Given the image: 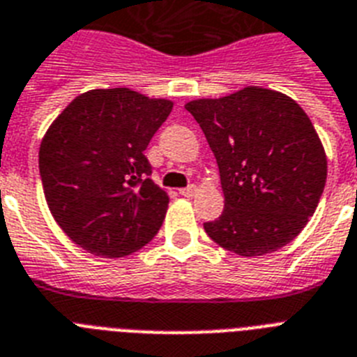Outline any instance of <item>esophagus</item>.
<instances>
[{"label": "esophagus", "mask_w": 357, "mask_h": 357, "mask_svg": "<svg viewBox=\"0 0 357 357\" xmlns=\"http://www.w3.org/2000/svg\"><path fill=\"white\" fill-rule=\"evenodd\" d=\"M196 192H198V187H196V185H188L187 188H181V190H179V194L185 196V198H192V196H196Z\"/></svg>", "instance_id": "esophagus-1"}]
</instances>
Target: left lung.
<instances>
[{"mask_svg": "<svg viewBox=\"0 0 357 357\" xmlns=\"http://www.w3.org/2000/svg\"><path fill=\"white\" fill-rule=\"evenodd\" d=\"M204 130L220 169L225 207L204 224L227 251L260 257L284 248L315 213L326 183V153L299 104L248 86L185 104Z\"/></svg>", "mask_w": 357, "mask_h": 357, "instance_id": "8db88e82", "label": "left lung"}]
</instances>
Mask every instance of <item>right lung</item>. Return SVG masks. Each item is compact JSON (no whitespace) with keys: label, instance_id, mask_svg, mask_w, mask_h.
Here are the masks:
<instances>
[{"label":"right lung","instance_id":"add662e5","mask_svg":"<svg viewBox=\"0 0 357 357\" xmlns=\"http://www.w3.org/2000/svg\"><path fill=\"white\" fill-rule=\"evenodd\" d=\"M174 102L128 88L75 97L40 144V176L49 211L88 253L119 259L149 244L169 208L150 179L144 150Z\"/></svg>","mask_w":357,"mask_h":357}]
</instances>
